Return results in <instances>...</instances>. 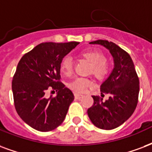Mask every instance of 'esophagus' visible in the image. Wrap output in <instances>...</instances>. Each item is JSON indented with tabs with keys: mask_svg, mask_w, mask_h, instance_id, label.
Returning a JSON list of instances; mask_svg holds the SVG:
<instances>
[{
	"mask_svg": "<svg viewBox=\"0 0 152 152\" xmlns=\"http://www.w3.org/2000/svg\"><path fill=\"white\" fill-rule=\"evenodd\" d=\"M74 96H75V98L77 99V100L83 97V95H81V94H78V93H75V94H74Z\"/></svg>",
	"mask_w": 152,
	"mask_h": 152,
	"instance_id": "1",
	"label": "esophagus"
}]
</instances>
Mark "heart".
Here are the masks:
<instances>
[{"label":"heart","mask_w":152,"mask_h":152,"mask_svg":"<svg viewBox=\"0 0 152 152\" xmlns=\"http://www.w3.org/2000/svg\"><path fill=\"white\" fill-rule=\"evenodd\" d=\"M81 56L90 63L92 66V72L94 76L98 79H102L109 72V66L104 62L105 57L102 51L95 49H88L82 51ZM73 62L70 56H66L62 59L60 63V70L65 76H69L72 72ZM91 82L88 79L78 77L73 80L68 84V87L76 93H82L87 91L91 87Z\"/></svg>","instance_id":"obj_1"}]
</instances>
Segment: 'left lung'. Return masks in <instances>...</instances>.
Masks as SVG:
<instances>
[{"instance_id": "8db88e82", "label": "left lung", "mask_w": 152, "mask_h": 152, "mask_svg": "<svg viewBox=\"0 0 152 152\" xmlns=\"http://www.w3.org/2000/svg\"><path fill=\"white\" fill-rule=\"evenodd\" d=\"M89 43L101 45L109 50L113 59V68L101 85V96L108 94L109 99L103 102L99 96H93L94 103L88 110V115L96 127L113 130L133 114L139 97V78L130 55L118 45L106 40Z\"/></svg>"}]
</instances>
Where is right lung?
<instances>
[{
  "instance_id": "obj_1",
  "label": "right lung",
  "mask_w": 152,
  "mask_h": 152,
  "mask_svg": "<svg viewBox=\"0 0 152 152\" xmlns=\"http://www.w3.org/2000/svg\"><path fill=\"white\" fill-rule=\"evenodd\" d=\"M80 42H43L20 59L12 82L17 113L34 129L48 132L64 122L74 100L72 91L59 82L62 59ZM48 89L58 91L47 98Z\"/></svg>"
}]
</instances>
